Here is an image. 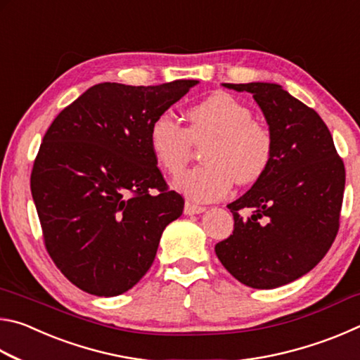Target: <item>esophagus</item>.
Here are the masks:
<instances>
[{
	"label": "esophagus",
	"mask_w": 360,
	"mask_h": 360,
	"mask_svg": "<svg viewBox=\"0 0 360 360\" xmlns=\"http://www.w3.org/2000/svg\"><path fill=\"white\" fill-rule=\"evenodd\" d=\"M203 211H206L205 206L195 205V203H192V202H186V205H184V212H186V214H188V216L200 214V212H203Z\"/></svg>",
	"instance_id": "34e87169"
}]
</instances>
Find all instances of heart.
I'll return each mask as SVG.
<instances>
[{"label": "heart", "mask_w": 360, "mask_h": 360, "mask_svg": "<svg viewBox=\"0 0 360 360\" xmlns=\"http://www.w3.org/2000/svg\"><path fill=\"white\" fill-rule=\"evenodd\" d=\"M184 127L169 112L152 120L149 146L155 160L172 176L191 162L193 144H205V165L178 178L179 191L198 202H211L227 193L233 182L249 186L268 172L275 155V139L268 127L254 120L245 103L225 92L210 95L187 109Z\"/></svg>", "instance_id": "heart-1"}]
</instances>
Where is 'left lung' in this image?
I'll return each mask as SVG.
<instances>
[{
	"label": "left lung",
	"mask_w": 360,
	"mask_h": 360,
	"mask_svg": "<svg viewBox=\"0 0 360 360\" xmlns=\"http://www.w3.org/2000/svg\"><path fill=\"white\" fill-rule=\"evenodd\" d=\"M224 85L252 94L275 139V155L264 178L229 205L233 233L214 249L240 283L275 289L307 275L330 249L340 229L345 165L319 114L281 85Z\"/></svg>",
	"instance_id": "1"
}]
</instances>
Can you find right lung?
Returning a JSON list of instances; mask_svg holds the SVG:
<instances>
[{
    "mask_svg": "<svg viewBox=\"0 0 360 360\" xmlns=\"http://www.w3.org/2000/svg\"><path fill=\"white\" fill-rule=\"evenodd\" d=\"M198 81L103 82L49 127L32 169V195L49 255L65 278L98 297L131 289L184 210L149 146L152 120Z\"/></svg>",
    "mask_w": 360,
    "mask_h": 360,
    "instance_id": "obj_1",
    "label": "right lung"
}]
</instances>
